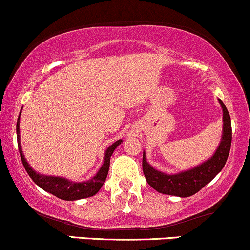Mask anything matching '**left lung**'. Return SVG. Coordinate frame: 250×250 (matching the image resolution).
I'll use <instances>...</instances> for the list:
<instances>
[{
    "instance_id": "left-lung-1",
    "label": "left lung",
    "mask_w": 250,
    "mask_h": 250,
    "mask_svg": "<svg viewBox=\"0 0 250 250\" xmlns=\"http://www.w3.org/2000/svg\"><path fill=\"white\" fill-rule=\"evenodd\" d=\"M223 113L222 137L216 151L210 159L206 160L196 167L177 174H166L157 170L147 162V156L143 153L142 168L146 180L151 188L161 194L173 195L179 197H188L196 194L225 167L231 146V122L228 110L223 102L219 100Z\"/></svg>"
}]
</instances>
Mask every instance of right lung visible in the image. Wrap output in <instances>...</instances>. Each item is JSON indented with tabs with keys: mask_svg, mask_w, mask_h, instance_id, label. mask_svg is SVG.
Masks as SVG:
<instances>
[{
	"mask_svg": "<svg viewBox=\"0 0 250 250\" xmlns=\"http://www.w3.org/2000/svg\"><path fill=\"white\" fill-rule=\"evenodd\" d=\"M20 115H21V113H20ZM16 134L17 145H19V150L20 155H21L22 163H23L25 170H27L28 175L31 177V180H33L40 188H42L43 190L48 191V193L55 195L59 199L65 201H75L94 196V195L101 189L105 179H107L111 155H113L114 150H115L122 142V140H117V141L114 142L113 145L109 146L104 153V159H103L101 168L99 169L96 175H94L90 180L83 181V182H73V181L65 179V177L49 176V175L40 174L30 167V165L27 162V160H25L21 147V140H20V116L19 119H17L16 123Z\"/></svg>",
	"mask_w": 250,
	"mask_h": 250,
	"instance_id": "add662e5",
	"label": "right lung"
}]
</instances>
